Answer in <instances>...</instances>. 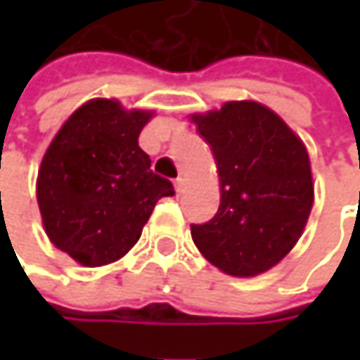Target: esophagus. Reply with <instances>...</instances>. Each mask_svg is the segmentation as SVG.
I'll list each match as a JSON object with an SVG mask.
<instances>
[{"instance_id":"obj_1","label":"esophagus","mask_w":360,"mask_h":360,"mask_svg":"<svg viewBox=\"0 0 360 360\" xmlns=\"http://www.w3.org/2000/svg\"><path fill=\"white\" fill-rule=\"evenodd\" d=\"M174 188H176V194H182L184 192V178H176L174 180Z\"/></svg>"}]
</instances>
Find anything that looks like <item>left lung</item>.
<instances>
[{"label": "left lung", "mask_w": 360, "mask_h": 360, "mask_svg": "<svg viewBox=\"0 0 360 360\" xmlns=\"http://www.w3.org/2000/svg\"><path fill=\"white\" fill-rule=\"evenodd\" d=\"M220 176L212 220L192 224L206 260L232 276H256L297 244L314 200L309 152L283 118L258 102L194 114Z\"/></svg>", "instance_id": "obj_1"}]
</instances>
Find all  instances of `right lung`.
Instances as JSON below:
<instances>
[{
	"instance_id": "add662e5",
	"label": "right lung",
	"mask_w": 360,
	"mask_h": 360,
	"mask_svg": "<svg viewBox=\"0 0 360 360\" xmlns=\"http://www.w3.org/2000/svg\"><path fill=\"white\" fill-rule=\"evenodd\" d=\"M152 112L96 98L68 118L37 172V204L56 248L84 266L116 262L138 242L170 180L150 170L138 136Z\"/></svg>"
}]
</instances>
